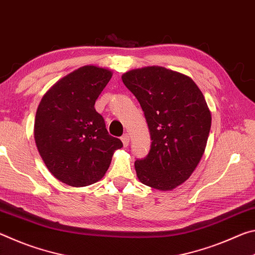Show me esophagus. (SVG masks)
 Segmentation results:
<instances>
[{"instance_id":"34e87169","label":"esophagus","mask_w":255,"mask_h":255,"mask_svg":"<svg viewBox=\"0 0 255 255\" xmlns=\"http://www.w3.org/2000/svg\"><path fill=\"white\" fill-rule=\"evenodd\" d=\"M121 140H122L124 147H128V141H130V136H128V133H125V134H123L122 136H121Z\"/></svg>"}]
</instances>
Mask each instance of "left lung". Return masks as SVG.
Masks as SVG:
<instances>
[{
  "mask_svg": "<svg viewBox=\"0 0 255 255\" xmlns=\"http://www.w3.org/2000/svg\"><path fill=\"white\" fill-rule=\"evenodd\" d=\"M122 80L144 113L151 137L147 157L134 162L143 184L160 191L184 183L202 158L211 113L190 77L162 66L124 73Z\"/></svg>",
  "mask_w": 255,
  "mask_h": 255,
  "instance_id": "obj_1",
  "label": "left lung"
}]
</instances>
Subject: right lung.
Returning a JSON list of instances; mask_svg holds the SVG:
<instances>
[{"mask_svg": "<svg viewBox=\"0 0 255 255\" xmlns=\"http://www.w3.org/2000/svg\"><path fill=\"white\" fill-rule=\"evenodd\" d=\"M112 71L86 65L54 85L37 108L33 136L49 172L70 186L98 182L122 141L108 134L95 103Z\"/></svg>", "mask_w": 255, "mask_h": 255, "instance_id": "add662e5", "label": "right lung"}]
</instances>
